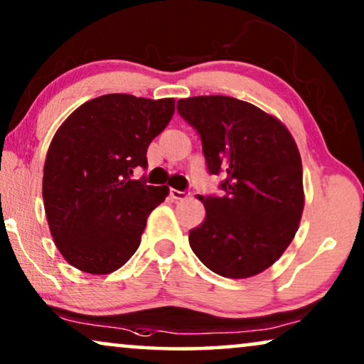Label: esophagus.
I'll return each mask as SVG.
<instances>
[{
    "instance_id": "obj_1",
    "label": "esophagus",
    "mask_w": 364,
    "mask_h": 364,
    "mask_svg": "<svg viewBox=\"0 0 364 364\" xmlns=\"http://www.w3.org/2000/svg\"><path fill=\"white\" fill-rule=\"evenodd\" d=\"M171 197L173 198V200H183V198H187L188 196L186 192L177 191V188H171Z\"/></svg>"
}]
</instances>
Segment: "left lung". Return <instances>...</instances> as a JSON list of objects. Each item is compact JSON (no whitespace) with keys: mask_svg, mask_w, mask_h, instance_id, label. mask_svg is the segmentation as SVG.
<instances>
[{"mask_svg":"<svg viewBox=\"0 0 364 364\" xmlns=\"http://www.w3.org/2000/svg\"><path fill=\"white\" fill-rule=\"evenodd\" d=\"M177 111L200 134L208 172L225 177V196H198L205 220L188 232L191 248L217 275L255 277L300 225L305 192L295 139L280 119L235 97L181 99Z\"/></svg>","mask_w":364,"mask_h":364,"instance_id":"8db88e82","label":"left lung"}]
</instances>
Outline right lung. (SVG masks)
I'll list each match as a JSON object with an SVG mask.
<instances>
[{"mask_svg":"<svg viewBox=\"0 0 364 364\" xmlns=\"http://www.w3.org/2000/svg\"><path fill=\"white\" fill-rule=\"evenodd\" d=\"M176 101L106 94L79 106L54 134L43 171L49 230L69 265L91 275L121 268L141 245L167 186L132 181Z\"/></svg>","mask_w":364,"mask_h":364,"instance_id":"1","label":"right lung"}]
</instances>
